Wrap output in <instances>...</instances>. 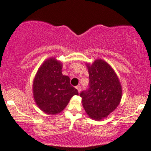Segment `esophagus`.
Listing matches in <instances>:
<instances>
[{
	"instance_id": "34e87169",
	"label": "esophagus",
	"mask_w": 151,
	"mask_h": 151,
	"mask_svg": "<svg viewBox=\"0 0 151 151\" xmlns=\"http://www.w3.org/2000/svg\"><path fill=\"white\" fill-rule=\"evenodd\" d=\"M76 88L78 89V93H80V91H81V87H80V86H76Z\"/></svg>"
}]
</instances>
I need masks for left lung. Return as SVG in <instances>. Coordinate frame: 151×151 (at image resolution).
I'll list each match as a JSON object with an SVG mask.
<instances>
[{"label":"left lung","instance_id":"left-lung-1","mask_svg":"<svg viewBox=\"0 0 151 151\" xmlns=\"http://www.w3.org/2000/svg\"><path fill=\"white\" fill-rule=\"evenodd\" d=\"M89 86L80 93L88 115L95 120L107 117L118 106L122 89L118 77L107 62L96 60L91 66L87 64Z\"/></svg>","mask_w":151,"mask_h":151}]
</instances>
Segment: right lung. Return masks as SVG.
I'll return each mask as SVG.
<instances>
[{"label": "right lung", "instance_id": "obj_1", "mask_svg": "<svg viewBox=\"0 0 151 151\" xmlns=\"http://www.w3.org/2000/svg\"><path fill=\"white\" fill-rule=\"evenodd\" d=\"M62 64L55 58L45 61L33 82V95L37 105L48 114H55L65 108L71 98L78 95L70 84L68 76L62 75Z\"/></svg>", "mask_w": 151, "mask_h": 151}]
</instances>
